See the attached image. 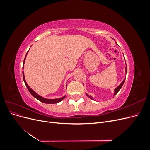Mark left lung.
<instances>
[{
    "label": "left lung",
    "mask_w": 150,
    "mask_h": 150,
    "mask_svg": "<svg viewBox=\"0 0 150 150\" xmlns=\"http://www.w3.org/2000/svg\"><path fill=\"white\" fill-rule=\"evenodd\" d=\"M125 63H126V61H125ZM125 79H126V78L124 79V80H123V81H122L121 83L118 86H117V88H116L115 89V90H114V96H115V95H116L117 93H118L119 91L121 89V88H122V85H123V84H124V83H125ZM86 95H87V96H88V98H89L90 99H93V98L91 96V95H89V94H87V93H86Z\"/></svg>",
    "instance_id": "obj_1"
}]
</instances>
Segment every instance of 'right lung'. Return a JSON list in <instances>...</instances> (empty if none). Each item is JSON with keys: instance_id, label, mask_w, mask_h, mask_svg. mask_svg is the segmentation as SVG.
Here are the masks:
<instances>
[{"instance_id": "1", "label": "right lung", "mask_w": 150, "mask_h": 150, "mask_svg": "<svg viewBox=\"0 0 150 150\" xmlns=\"http://www.w3.org/2000/svg\"><path fill=\"white\" fill-rule=\"evenodd\" d=\"M29 51H28V52H27L26 55H25V58H24V62H23V67H22V69H24V62H25V58H26L27 55H28ZM22 75H23V79H24V83H25V86H26L27 88L28 89V90H29V91L30 92V93L32 95H33V96L35 98L38 99V100L40 101V102L44 103H46V104H55V103H58L61 102V101L62 100V99H64L65 98L66 95H64V96H62V97H61V98H56V99H47V98H44V97H42V96H40L39 94H38V93H36L33 89H31V88L29 87V86H28V83H26V81H25V76H24V71H22ZM66 87H67V84H66Z\"/></svg>"}]
</instances>
